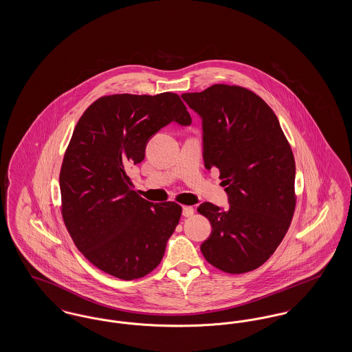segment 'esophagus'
<instances>
[{"instance_id": "esophagus-1", "label": "esophagus", "mask_w": 352, "mask_h": 352, "mask_svg": "<svg viewBox=\"0 0 352 352\" xmlns=\"http://www.w3.org/2000/svg\"><path fill=\"white\" fill-rule=\"evenodd\" d=\"M194 212H195L194 207H191V206H184V208H182V214H184V217H186V218L192 217V215H194Z\"/></svg>"}]
</instances>
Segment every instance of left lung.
<instances>
[{
  "label": "left lung",
  "instance_id": "1",
  "mask_svg": "<svg viewBox=\"0 0 352 352\" xmlns=\"http://www.w3.org/2000/svg\"><path fill=\"white\" fill-rule=\"evenodd\" d=\"M182 99L201 118L204 166L220 171L230 203L198 207L212 226L201 253L223 272H251L276 251L294 214L290 145L268 104L247 88L215 84Z\"/></svg>",
  "mask_w": 352,
  "mask_h": 352
}]
</instances>
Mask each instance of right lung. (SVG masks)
Listing matches in <instances>:
<instances>
[{
	"instance_id": "right-lung-1",
	"label": "right lung",
	"mask_w": 352,
	"mask_h": 352,
	"mask_svg": "<svg viewBox=\"0 0 352 352\" xmlns=\"http://www.w3.org/2000/svg\"><path fill=\"white\" fill-rule=\"evenodd\" d=\"M170 122L191 124L175 94L104 96L78 121L63 158L59 186L68 232L95 267L121 280L157 268L179 223V204L145 201L126 173Z\"/></svg>"
}]
</instances>
